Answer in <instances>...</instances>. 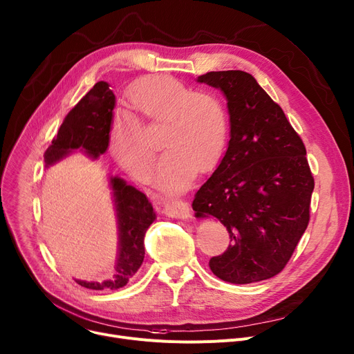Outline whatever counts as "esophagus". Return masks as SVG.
Masks as SVG:
<instances>
[{
	"label": "esophagus",
	"mask_w": 354,
	"mask_h": 354,
	"mask_svg": "<svg viewBox=\"0 0 354 354\" xmlns=\"http://www.w3.org/2000/svg\"><path fill=\"white\" fill-rule=\"evenodd\" d=\"M163 212L171 216V218H180V219H188L191 216L189 205L185 201L180 199H172L166 202L163 205Z\"/></svg>",
	"instance_id": "obj_1"
}]
</instances>
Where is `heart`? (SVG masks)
<instances>
[{
    "instance_id": "b5f03b06",
    "label": "heart",
    "mask_w": 354,
    "mask_h": 354,
    "mask_svg": "<svg viewBox=\"0 0 354 354\" xmlns=\"http://www.w3.org/2000/svg\"><path fill=\"white\" fill-rule=\"evenodd\" d=\"M129 100L147 124L162 123L159 140L166 152L156 169L160 188L180 189L196 169L207 172L219 162L228 140L230 118L215 93L194 91L171 76H152L132 86ZM110 147L136 178L151 174L156 146L133 111L118 110L110 127Z\"/></svg>"
}]
</instances>
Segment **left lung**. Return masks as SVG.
I'll list each match as a JSON object with an SVG mask.
<instances>
[{
    "instance_id": "1",
    "label": "left lung",
    "mask_w": 354,
    "mask_h": 354,
    "mask_svg": "<svg viewBox=\"0 0 354 354\" xmlns=\"http://www.w3.org/2000/svg\"><path fill=\"white\" fill-rule=\"evenodd\" d=\"M198 82L224 91L231 122L228 151L192 202L198 218L212 215L230 234L231 245L209 268L232 284L268 280L284 270L310 221L306 146L250 73L209 71Z\"/></svg>"
}]
</instances>
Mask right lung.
Segmentation results:
<instances>
[{"mask_svg":"<svg viewBox=\"0 0 354 354\" xmlns=\"http://www.w3.org/2000/svg\"><path fill=\"white\" fill-rule=\"evenodd\" d=\"M115 95L106 82H99L64 118L57 136L46 151L47 166L59 162L74 149H83L91 158L104 153L109 146L110 124L113 119ZM115 194L119 219V258L113 280L103 283L77 281L90 290H116L127 284L145 258L143 239L155 219L151 202L145 194L130 187L123 179L110 180Z\"/></svg>","mask_w":354,"mask_h":354,"instance_id":"1","label":"right lung"}]
</instances>
